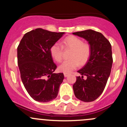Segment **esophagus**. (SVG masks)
<instances>
[{"label":"esophagus","mask_w":127,"mask_h":127,"mask_svg":"<svg viewBox=\"0 0 127 127\" xmlns=\"http://www.w3.org/2000/svg\"><path fill=\"white\" fill-rule=\"evenodd\" d=\"M64 75L65 77H67L69 75V74H66V73H64Z\"/></svg>","instance_id":"1"}]
</instances>
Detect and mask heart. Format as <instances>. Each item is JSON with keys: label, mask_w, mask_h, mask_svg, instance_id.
<instances>
[{"label": "heart", "mask_w": 127, "mask_h": 127, "mask_svg": "<svg viewBox=\"0 0 127 127\" xmlns=\"http://www.w3.org/2000/svg\"><path fill=\"white\" fill-rule=\"evenodd\" d=\"M63 47L71 48L72 52L70 54L71 59L63 61L59 66V71L62 72L71 73L79 66V63L81 65L86 63L90 56V45L88 43H83L82 40L77 37L70 35L62 41L61 45L55 43L51 47V55L57 62L62 60Z\"/></svg>", "instance_id": "obj_1"}]
</instances>
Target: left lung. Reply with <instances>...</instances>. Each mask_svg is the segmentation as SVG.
Returning <instances> with one entry per match:
<instances>
[{
    "label": "left lung",
    "instance_id": "8db88e82",
    "mask_svg": "<svg viewBox=\"0 0 127 127\" xmlns=\"http://www.w3.org/2000/svg\"><path fill=\"white\" fill-rule=\"evenodd\" d=\"M72 34L86 40L91 47L87 62L77 71L82 76L77 77L73 85L74 95L82 101H93L103 93L111 74L113 62L111 45L101 33L92 29Z\"/></svg>",
    "mask_w": 127,
    "mask_h": 127
}]
</instances>
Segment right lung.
Wrapping results in <instances>:
<instances>
[{
    "label": "right lung",
    "instance_id": "1",
    "mask_svg": "<svg viewBox=\"0 0 127 127\" xmlns=\"http://www.w3.org/2000/svg\"><path fill=\"white\" fill-rule=\"evenodd\" d=\"M65 32H55L37 28L26 33L17 48L18 64L24 87L39 102L55 99L64 79L63 73L53 72L50 48Z\"/></svg>",
    "mask_w": 127,
    "mask_h": 127
}]
</instances>
